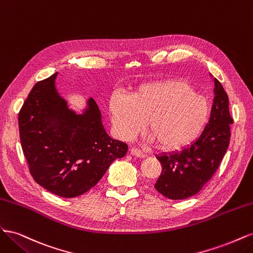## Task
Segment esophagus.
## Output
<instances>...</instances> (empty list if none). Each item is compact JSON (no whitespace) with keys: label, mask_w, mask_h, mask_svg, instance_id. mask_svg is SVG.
Returning a JSON list of instances; mask_svg holds the SVG:
<instances>
[{"label":"esophagus","mask_w":253,"mask_h":253,"mask_svg":"<svg viewBox=\"0 0 253 253\" xmlns=\"http://www.w3.org/2000/svg\"><path fill=\"white\" fill-rule=\"evenodd\" d=\"M129 153H131V154H132L133 156L138 157V158H143V157H145L144 153H142L140 150L136 149V148H131V149H129Z\"/></svg>","instance_id":"1"}]
</instances>
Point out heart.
Here are the masks:
<instances>
[{
	"instance_id": "obj_1",
	"label": "heart",
	"mask_w": 253,
	"mask_h": 253,
	"mask_svg": "<svg viewBox=\"0 0 253 253\" xmlns=\"http://www.w3.org/2000/svg\"><path fill=\"white\" fill-rule=\"evenodd\" d=\"M110 114L121 139L147 132L160 149L177 150L193 141L209 119L206 99L185 81L159 80L138 86L131 98L119 91L110 99Z\"/></svg>"
}]
</instances>
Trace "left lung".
Segmentation results:
<instances>
[{"instance_id":"8db88e82","label":"left lung","mask_w":253,"mask_h":253,"mask_svg":"<svg viewBox=\"0 0 253 253\" xmlns=\"http://www.w3.org/2000/svg\"><path fill=\"white\" fill-rule=\"evenodd\" d=\"M214 85L211 116L198 139L180 152L157 156L163 170L154 187L170 200H185L200 192L227 152L233 119L228 95L216 78Z\"/></svg>"}]
</instances>
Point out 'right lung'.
I'll return each instance as SVG.
<instances>
[{
  "label": "right lung",
  "mask_w": 253,
  "mask_h": 253,
  "mask_svg": "<svg viewBox=\"0 0 253 253\" xmlns=\"http://www.w3.org/2000/svg\"><path fill=\"white\" fill-rule=\"evenodd\" d=\"M57 73L37 82L19 112V132L29 172L41 187L61 197L87 192L127 144L112 139L101 112L89 98L77 115L55 86Z\"/></svg>",
  "instance_id": "obj_1"
}]
</instances>
